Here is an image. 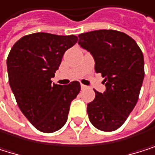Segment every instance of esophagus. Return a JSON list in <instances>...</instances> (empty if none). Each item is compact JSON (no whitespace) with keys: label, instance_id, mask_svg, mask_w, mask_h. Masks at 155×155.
<instances>
[{"label":"esophagus","instance_id":"obj_1","mask_svg":"<svg viewBox=\"0 0 155 155\" xmlns=\"http://www.w3.org/2000/svg\"><path fill=\"white\" fill-rule=\"evenodd\" d=\"M81 89H82V90H84V89H87V86H85V85L81 84Z\"/></svg>","mask_w":155,"mask_h":155}]
</instances>
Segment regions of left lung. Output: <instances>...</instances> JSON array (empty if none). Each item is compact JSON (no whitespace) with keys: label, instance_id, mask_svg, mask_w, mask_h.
Here are the masks:
<instances>
[{"label":"left lung","instance_id":"8db88e82","mask_svg":"<svg viewBox=\"0 0 155 155\" xmlns=\"http://www.w3.org/2000/svg\"><path fill=\"white\" fill-rule=\"evenodd\" d=\"M78 44L89 51L95 71L104 78L106 91L96 90L88 104L91 123L103 131H114L127 120L138 102L144 78V59L136 41L124 32L101 29L78 35Z\"/></svg>","mask_w":155,"mask_h":155}]
</instances>
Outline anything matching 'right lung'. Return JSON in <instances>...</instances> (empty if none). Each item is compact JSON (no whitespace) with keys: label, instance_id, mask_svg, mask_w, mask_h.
Instances as JSON below:
<instances>
[{"label":"right lung","instance_id":"add662e5","mask_svg":"<svg viewBox=\"0 0 155 155\" xmlns=\"http://www.w3.org/2000/svg\"><path fill=\"white\" fill-rule=\"evenodd\" d=\"M78 41L75 35L38 32L26 35L7 57L9 84L21 112L44 133L59 130L67 121L70 104L80 91L78 81L51 83L65 51Z\"/></svg>","mask_w":155,"mask_h":155}]
</instances>
